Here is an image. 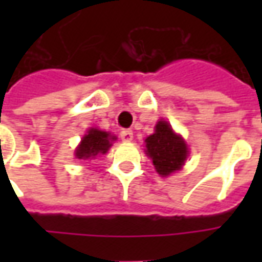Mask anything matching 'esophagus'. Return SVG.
<instances>
[{
    "label": "esophagus",
    "mask_w": 262,
    "mask_h": 262,
    "mask_svg": "<svg viewBox=\"0 0 262 262\" xmlns=\"http://www.w3.org/2000/svg\"><path fill=\"white\" fill-rule=\"evenodd\" d=\"M120 139H122L123 142H132V140H133V132L122 130L120 132Z\"/></svg>",
    "instance_id": "34e87169"
}]
</instances>
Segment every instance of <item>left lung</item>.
<instances>
[{"label":"left lung","mask_w":262,"mask_h":262,"mask_svg":"<svg viewBox=\"0 0 262 262\" xmlns=\"http://www.w3.org/2000/svg\"><path fill=\"white\" fill-rule=\"evenodd\" d=\"M146 154L153 160L156 171L167 177L181 170L188 157V146L168 122L159 120L154 133L146 139Z\"/></svg>","instance_id":"8db88e82"}]
</instances>
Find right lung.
<instances>
[{"label": "right lung", "instance_id": "add662e5", "mask_svg": "<svg viewBox=\"0 0 262 262\" xmlns=\"http://www.w3.org/2000/svg\"><path fill=\"white\" fill-rule=\"evenodd\" d=\"M114 140H116V137L112 136L108 132L92 127L86 132V135H84L78 147L75 148V157L80 160H86L94 159L98 154L108 153Z\"/></svg>", "mask_w": 262, "mask_h": 262}]
</instances>
